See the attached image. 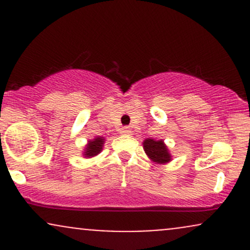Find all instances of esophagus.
I'll return each instance as SVG.
<instances>
[{
  "label": "esophagus",
  "instance_id": "34e87169",
  "mask_svg": "<svg viewBox=\"0 0 250 250\" xmlns=\"http://www.w3.org/2000/svg\"><path fill=\"white\" fill-rule=\"evenodd\" d=\"M121 134H122V135H130V134H131L130 128H129V127H123V128L121 129Z\"/></svg>",
  "mask_w": 250,
  "mask_h": 250
}]
</instances>
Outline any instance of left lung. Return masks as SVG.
<instances>
[{"label":"left lung","instance_id":"obj_1","mask_svg":"<svg viewBox=\"0 0 250 250\" xmlns=\"http://www.w3.org/2000/svg\"><path fill=\"white\" fill-rule=\"evenodd\" d=\"M146 154L157 163H167L170 161V155L168 153V149L165 146L163 141H155L153 139H147L143 142Z\"/></svg>","mask_w":250,"mask_h":250}]
</instances>
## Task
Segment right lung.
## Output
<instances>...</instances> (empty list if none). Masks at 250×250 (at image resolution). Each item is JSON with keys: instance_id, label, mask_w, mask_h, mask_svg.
Masks as SVG:
<instances>
[{"instance_id": "1", "label": "right lung", "mask_w": 250, "mask_h": 250, "mask_svg": "<svg viewBox=\"0 0 250 250\" xmlns=\"http://www.w3.org/2000/svg\"><path fill=\"white\" fill-rule=\"evenodd\" d=\"M103 139L102 137H96L95 140H93V141H90L88 143L87 148H85V151H84V155L87 157H93L95 156L100 153V151L102 150V146H103Z\"/></svg>"}]
</instances>
